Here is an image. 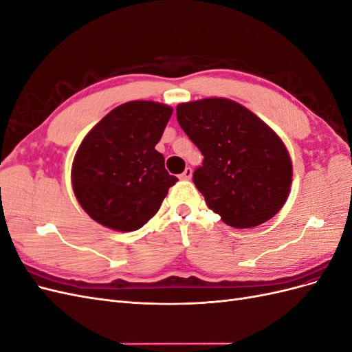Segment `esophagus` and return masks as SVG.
<instances>
[{
    "mask_svg": "<svg viewBox=\"0 0 352 352\" xmlns=\"http://www.w3.org/2000/svg\"><path fill=\"white\" fill-rule=\"evenodd\" d=\"M179 177L182 179V180H189L190 177H192V168H190V167H186V168H185V172H184L182 175H180Z\"/></svg>",
    "mask_w": 352,
    "mask_h": 352,
    "instance_id": "esophagus-1",
    "label": "esophagus"
}]
</instances>
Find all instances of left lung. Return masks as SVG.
<instances>
[{"label": "left lung", "instance_id": "1", "mask_svg": "<svg viewBox=\"0 0 352 352\" xmlns=\"http://www.w3.org/2000/svg\"><path fill=\"white\" fill-rule=\"evenodd\" d=\"M177 122L204 155L194 184L226 225L248 229L283 207L292 162L283 141L258 116L229 98H204L176 107Z\"/></svg>", "mask_w": 352, "mask_h": 352}]
</instances>
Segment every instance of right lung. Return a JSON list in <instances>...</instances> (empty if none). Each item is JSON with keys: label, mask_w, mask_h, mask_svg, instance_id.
<instances>
[{"label": "right lung", "mask_w": 352, "mask_h": 352, "mask_svg": "<svg viewBox=\"0 0 352 352\" xmlns=\"http://www.w3.org/2000/svg\"><path fill=\"white\" fill-rule=\"evenodd\" d=\"M172 113L167 104L129 101L83 138L73 158L72 186L80 207L101 226L141 229L177 182L155 150Z\"/></svg>", "instance_id": "obj_1"}]
</instances>
